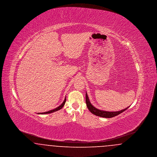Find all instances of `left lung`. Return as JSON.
Instances as JSON below:
<instances>
[{"label": "left lung", "instance_id": "8db88e82", "mask_svg": "<svg viewBox=\"0 0 157 157\" xmlns=\"http://www.w3.org/2000/svg\"><path fill=\"white\" fill-rule=\"evenodd\" d=\"M86 106H87L88 109L90 110V112H91L92 113H93L97 116H98V117H103V118H108L114 117L119 115L120 113H121L122 112H124L129 107V106H128L127 108L121 110L120 111H117V112H108V111H104L99 110L98 109L95 108L94 106H92V105L90 104L86 93Z\"/></svg>", "mask_w": 157, "mask_h": 157}]
</instances>
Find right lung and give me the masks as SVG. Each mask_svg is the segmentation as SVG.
<instances>
[{
  "label": "right lung",
  "mask_w": 157,
  "mask_h": 157,
  "mask_svg": "<svg viewBox=\"0 0 157 157\" xmlns=\"http://www.w3.org/2000/svg\"><path fill=\"white\" fill-rule=\"evenodd\" d=\"M66 98H65V100H64V101L63 102V103L62 104L60 105L59 106H58V107H57L56 108H55V109H52V110H51V111H48V112H42V113H38V114H46V113H52V112H56V111H58V110H60V109H62V107L64 106V105L65 104V102H66Z\"/></svg>",
  "instance_id": "right-lung-1"
}]
</instances>
